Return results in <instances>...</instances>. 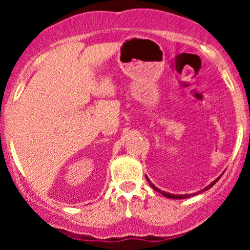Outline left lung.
Returning a JSON list of instances; mask_svg holds the SVG:
<instances>
[{
  "label": "left lung",
  "mask_w": 250,
  "mask_h": 250,
  "mask_svg": "<svg viewBox=\"0 0 250 250\" xmlns=\"http://www.w3.org/2000/svg\"><path fill=\"white\" fill-rule=\"evenodd\" d=\"M146 177H147V176H146ZM220 177H221V175H220V176H219V177H217V179H215V180L213 181V182H211V183H210V185H209V186H207V187H206V188H203V189H202V190L197 191V193H195V194H190V195H189V194H183V195H175V194H170V193H167V191H163V190H160V189H159V188H157V187H155V186L153 185V183H151V181H150V180H149V179H148V177H147V181H148V182H149V185H150V186H151V188H153V189H154V190H156V191H159V193H161V194H162V195H163V196H165V197H168V199H175V200H181V199H187V197L194 196V195L201 194V193H203V191L208 190V189H210V188H211V187H213V186L215 185V183H216V182H217V181H219V180H220Z\"/></svg>",
  "instance_id": "left-lung-1"
}]
</instances>
